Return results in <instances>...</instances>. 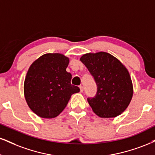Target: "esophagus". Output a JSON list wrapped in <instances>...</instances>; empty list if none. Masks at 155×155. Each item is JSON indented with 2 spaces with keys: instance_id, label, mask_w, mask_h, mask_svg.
<instances>
[{
  "instance_id": "esophagus-1",
  "label": "esophagus",
  "mask_w": 155,
  "mask_h": 155,
  "mask_svg": "<svg viewBox=\"0 0 155 155\" xmlns=\"http://www.w3.org/2000/svg\"><path fill=\"white\" fill-rule=\"evenodd\" d=\"M80 90H81V93H83V85H80Z\"/></svg>"
}]
</instances>
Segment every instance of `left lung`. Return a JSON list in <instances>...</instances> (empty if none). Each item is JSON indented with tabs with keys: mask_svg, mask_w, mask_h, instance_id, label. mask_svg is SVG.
I'll return each instance as SVG.
<instances>
[{
	"mask_svg": "<svg viewBox=\"0 0 155 155\" xmlns=\"http://www.w3.org/2000/svg\"><path fill=\"white\" fill-rule=\"evenodd\" d=\"M81 61L94 78L97 93L87 102L93 112L101 118H114L123 113L133 96L131 79L122 63L104 51L87 53Z\"/></svg>",
	"mask_w": 155,
	"mask_h": 155,
	"instance_id": "left-lung-1",
	"label": "left lung"
}]
</instances>
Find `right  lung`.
<instances>
[{
	"label": "right lung",
	"instance_id": "right-lung-1",
	"mask_svg": "<svg viewBox=\"0 0 155 155\" xmlns=\"http://www.w3.org/2000/svg\"><path fill=\"white\" fill-rule=\"evenodd\" d=\"M69 58L60 53L45 54L32 63L25 78L24 96L28 107L41 118L57 117L80 88L72 85L66 71Z\"/></svg>",
	"mask_w": 155,
	"mask_h": 155
}]
</instances>
